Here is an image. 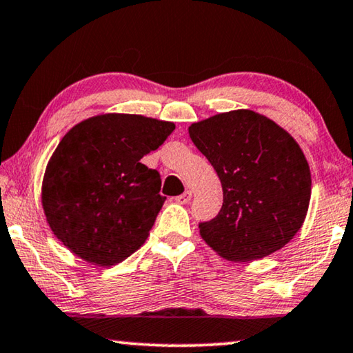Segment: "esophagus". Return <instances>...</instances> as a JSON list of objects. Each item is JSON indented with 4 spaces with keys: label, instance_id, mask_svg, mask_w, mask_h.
I'll list each match as a JSON object with an SVG mask.
<instances>
[{
    "label": "esophagus",
    "instance_id": "34e87169",
    "mask_svg": "<svg viewBox=\"0 0 353 353\" xmlns=\"http://www.w3.org/2000/svg\"><path fill=\"white\" fill-rule=\"evenodd\" d=\"M191 199H192V192L191 191H185L183 194H180V196H176L175 201L178 203H188L189 201H191Z\"/></svg>",
    "mask_w": 353,
    "mask_h": 353
}]
</instances>
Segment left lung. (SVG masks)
<instances>
[{
	"label": "left lung",
	"mask_w": 353,
	"mask_h": 353,
	"mask_svg": "<svg viewBox=\"0 0 353 353\" xmlns=\"http://www.w3.org/2000/svg\"><path fill=\"white\" fill-rule=\"evenodd\" d=\"M188 130L223 186L221 210L199 224L208 247L229 261H252L285 247L303 226L312 189L293 137L252 110L214 114Z\"/></svg>",
	"instance_id": "obj_1"
}]
</instances>
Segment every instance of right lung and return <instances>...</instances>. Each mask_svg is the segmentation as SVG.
Wrapping results in <instances>:
<instances>
[{"label": "right lung", "mask_w": 353, "mask_h": 353, "mask_svg": "<svg viewBox=\"0 0 353 353\" xmlns=\"http://www.w3.org/2000/svg\"><path fill=\"white\" fill-rule=\"evenodd\" d=\"M173 130L168 121L108 113L63 137L46 167L41 202L54 236L71 253L110 268L145 243L165 197L159 172L140 159Z\"/></svg>", "instance_id": "right-lung-1"}]
</instances>
